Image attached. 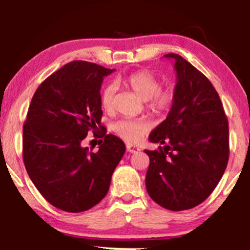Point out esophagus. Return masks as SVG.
<instances>
[{
  "mask_svg": "<svg viewBox=\"0 0 250 250\" xmlns=\"http://www.w3.org/2000/svg\"><path fill=\"white\" fill-rule=\"evenodd\" d=\"M126 150H127V151L131 152V153H135V152L140 151V149L138 148V146H132V145H127V146H126Z\"/></svg>",
  "mask_w": 250,
  "mask_h": 250,
  "instance_id": "1",
  "label": "esophagus"
}]
</instances>
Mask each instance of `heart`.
Returning a JSON list of instances; mask_svg holds the SVG:
<instances>
[{"mask_svg":"<svg viewBox=\"0 0 250 250\" xmlns=\"http://www.w3.org/2000/svg\"><path fill=\"white\" fill-rule=\"evenodd\" d=\"M124 83L143 101H148V109L155 115H164L169 110L174 102V91L166 88L160 90V81L148 70H138L124 78ZM117 86L109 83L101 93V105L105 110L112 107ZM112 129L125 141L138 143L149 129L145 119H121L115 123Z\"/></svg>","mask_w":250,"mask_h":250,"instance_id":"heart-1","label":"heart"}]
</instances>
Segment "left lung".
I'll list each match as a JSON object with an SVG mask.
<instances>
[{
  "label": "left lung",
  "mask_w": 250,
  "mask_h": 250,
  "mask_svg": "<svg viewBox=\"0 0 250 250\" xmlns=\"http://www.w3.org/2000/svg\"><path fill=\"white\" fill-rule=\"evenodd\" d=\"M174 102L165 121L150 133L158 150H146L149 196L159 206L179 211L198 206L220 182L229 160V124L209 80L175 53Z\"/></svg>",
  "instance_id": "obj_1"
}]
</instances>
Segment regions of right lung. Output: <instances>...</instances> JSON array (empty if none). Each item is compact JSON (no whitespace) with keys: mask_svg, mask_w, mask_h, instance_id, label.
<instances>
[{"mask_svg":"<svg viewBox=\"0 0 250 250\" xmlns=\"http://www.w3.org/2000/svg\"><path fill=\"white\" fill-rule=\"evenodd\" d=\"M112 71L71 61L40 85L29 104L23 164L36 189L61 210L80 213L100 203L125 152L124 142L105 133L97 152L83 146L87 132L101 125V84Z\"/></svg>","mask_w":250,"mask_h":250,"instance_id":"obj_1","label":"right lung"}]
</instances>
